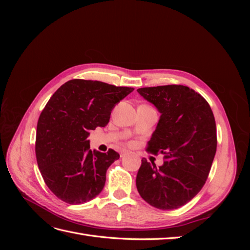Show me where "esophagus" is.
I'll use <instances>...</instances> for the list:
<instances>
[{
    "label": "esophagus",
    "instance_id": "obj_1",
    "mask_svg": "<svg viewBox=\"0 0 250 250\" xmlns=\"http://www.w3.org/2000/svg\"><path fill=\"white\" fill-rule=\"evenodd\" d=\"M127 154H128V151H126V150H123V151H121L120 156H121V157H124V156H126Z\"/></svg>",
    "mask_w": 250,
    "mask_h": 250
}]
</instances>
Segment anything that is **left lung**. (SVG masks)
Here are the masks:
<instances>
[{
	"label": "left lung",
	"mask_w": 250,
	"mask_h": 250,
	"mask_svg": "<svg viewBox=\"0 0 250 250\" xmlns=\"http://www.w3.org/2000/svg\"><path fill=\"white\" fill-rule=\"evenodd\" d=\"M138 93L161 112L146 150L164 154L158 168L143 158L138 191L156 208H178L192 200L208 179L217 149L213 111L201 95L184 85L143 87Z\"/></svg>",
	"instance_id": "left-lung-1"
}]
</instances>
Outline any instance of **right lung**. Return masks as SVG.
<instances>
[{"instance_id": "add662e5", "label": "right lung", "mask_w": 250, "mask_h": 250, "mask_svg": "<svg viewBox=\"0 0 250 250\" xmlns=\"http://www.w3.org/2000/svg\"><path fill=\"white\" fill-rule=\"evenodd\" d=\"M134 88L73 79L53 94L36 129L35 153L42 176L56 197L70 204L94 199L119 153L89 149V132L109 122L116 104Z\"/></svg>"}]
</instances>
